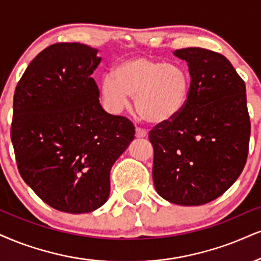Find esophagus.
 I'll return each mask as SVG.
<instances>
[{
    "label": "esophagus",
    "mask_w": 261,
    "mask_h": 261,
    "mask_svg": "<svg viewBox=\"0 0 261 261\" xmlns=\"http://www.w3.org/2000/svg\"><path fill=\"white\" fill-rule=\"evenodd\" d=\"M136 136H137V138H146L147 137V132L145 129H143V128L137 127Z\"/></svg>",
    "instance_id": "obj_1"
}]
</instances>
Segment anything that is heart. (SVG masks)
<instances>
[{
  "label": "heart",
  "instance_id": "1",
  "mask_svg": "<svg viewBox=\"0 0 261 261\" xmlns=\"http://www.w3.org/2000/svg\"><path fill=\"white\" fill-rule=\"evenodd\" d=\"M191 79L178 64H167L147 56L132 57L115 66L112 77L101 83L102 98L114 112L128 104V96L141 120L162 124L174 120L188 101Z\"/></svg>",
  "mask_w": 261,
  "mask_h": 261
}]
</instances>
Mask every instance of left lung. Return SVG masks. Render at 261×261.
I'll return each mask as SVG.
<instances>
[{"mask_svg":"<svg viewBox=\"0 0 261 261\" xmlns=\"http://www.w3.org/2000/svg\"><path fill=\"white\" fill-rule=\"evenodd\" d=\"M174 54L188 63L191 87L182 111L149 133L153 184L172 203L201 205L223 195L246 166V85L223 54L199 47Z\"/></svg>","mask_w":261,"mask_h":261,"instance_id":"left-lung-1","label":"left lung"}]
</instances>
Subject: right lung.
Wrapping results in <instances>:
<instances>
[{
    "instance_id": "add662e5",
    "label": "right lung",
    "mask_w": 261,
    "mask_h": 261,
    "mask_svg": "<svg viewBox=\"0 0 261 261\" xmlns=\"http://www.w3.org/2000/svg\"><path fill=\"white\" fill-rule=\"evenodd\" d=\"M96 52L77 42L44 48L13 98L11 139L21 178L48 205L71 214L108 201L111 167L136 134L127 117L99 102Z\"/></svg>"
}]
</instances>
